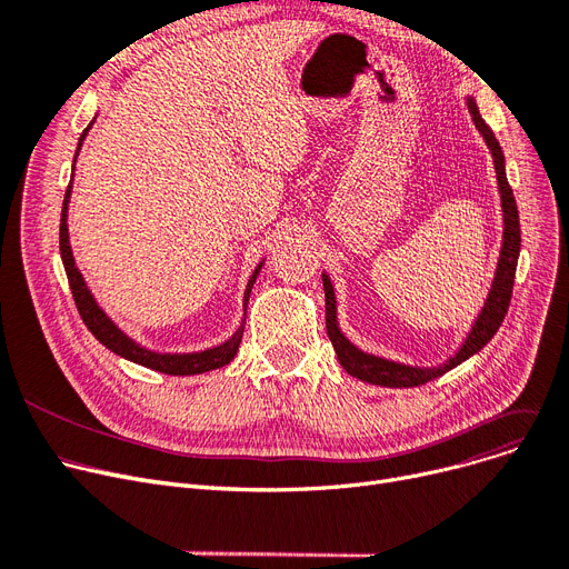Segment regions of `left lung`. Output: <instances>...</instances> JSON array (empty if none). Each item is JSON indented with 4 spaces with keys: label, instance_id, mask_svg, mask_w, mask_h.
<instances>
[{
    "label": "left lung",
    "instance_id": "left-lung-1",
    "mask_svg": "<svg viewBox=\"0 0 569 569\" xmlns=\"http://www.w3.org/2000/svg\"><path fill=\"white\" fill-rule=\"evenodd\" d=\"M467 109L472 113V120L477 130L481 132L488 151L492 156V164H496V174H498V188H500V200H502V220H505V232H502V249H500V260L496 269V279H492L490 292L483 302L481 313L477 316L472 330L467 332V339L458 349L453 358L447 362H441L437 367H413V365H402L395 360H386L372 353L360 351L353 341L343 337L339 330V320H337V298H335V288L330 277L323 271V290H326V328L328 337L335 346V353L339 365L349 372L351 377L375 383V386H386V388H413L428 383L441 375H447L449 369L458 367L467 358H472L479 353L483 346L492 339L502 326V320L507 316L509 302H511V288H513V277H516V264H518V251H521V223H518V209L511 186L507 181V171H505V153L502 148L492 134V130L486 126V120L479 113L477 102L472 97H467Z\"/></svg>",
    "mask_w": 569,
    "mask_h": 569
}]
</instances>
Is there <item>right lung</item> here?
Listing matches in <instances>:
<instances>
[{
    "label": "right lung",
    "instance_id": "right-lung-1",
    "mask_svg": "<svg viewBox=\"0 0 569 569\" xmlns=\"http://www.w3.org/2000/svg\"><path fill=\"white\" fill-rule=\"evenodd\" d=\"M92 122L83 130V134L79 137L77 156L81 151L83 139L88 137V132L92 128ZM77 156H73V164H77ZM71 181H73V174H71ZM71 181H69L67 192H64L62 216H60V256H62V264H64L69 288H71V295H73V302H77V309H79V313L83 318V323L94 335V339L100 341V343H104L109 351H113L120 358H126L130 362L148 367V369H156V372H162V375H171V377L204 375V372H211V369L226 367L228 362H232L237 351H239L241 337H243V323H246V307H249V295H251V288H253L256 279H258V271L262 269V262L253 269L249 283H246V292H243V320H241V326L234 330V335L228 341L213 346V349L194 351V353H160V351L146 349V346L137 343L132 337H128L126 332H122L113 323V320L107 316V311L100 305H97L94 295L90 292L83 274H81L79 267H77V260H73L71 243H69V228H67V211H69V200H71Z\"/></svg>",
    "mask_w": 569,
    "mask_h": 569
}]
</instances>
